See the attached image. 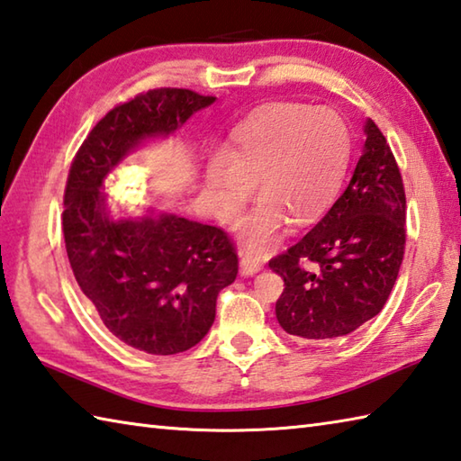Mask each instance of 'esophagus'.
Returning a JSON list of instances; mask_svg holds the SVG:
<instances>
[{
	"instance_id": "34e87169",
	"label": "esophagus",
	"mask_w": 461,
	"mask_h": 461,
	"mask_svg": "<svg viewBox=\"0 0 461 461\" xmlns=\"http://www.w3.org/2000/svg\"><path fill=\"white\" fill-rule=\"evenodd\" d=\"M263 265L257 257H250L247 253H240V275L242 276H253L255 273H258Z\"/></svg>"
}]
</instances>
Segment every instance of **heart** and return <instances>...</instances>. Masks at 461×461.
Wrapping results in <instances>:
<instances>
[{
  "label": "heart",
  "instance_id": "obj_1",
  "mask_svg": "<svg viewBox=\"0 0 461 461\" xmlns=\"http://www.w3.org/2000/svg\"><path fill=\"white\" fill-rule=\"evenodd\" d=\"M349 158V128L339 112L273 104L232 134L230 150L206 162V188L222 224H234L258 180L260 201L240 229L242 245L263 253L286 222L307 227L331 204Z\"/></svg>",
  "mask_w": 461,
  "mask_h": 461
}]
</instances>
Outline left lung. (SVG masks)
<instances>
[{"label": "left lung", "mask_w": 461, "mask_h": 461, "mask_svg": "<svg viewBox=\"0 0 461 461\" xmlns=\"http://www.w3.org/2000/svg\"><path fill=\"white\" fill-rule=\"evenodd\" d=\"M349 185L297 245L271 258L285 281L276 321L321 341L353 333L392 293L405 249V190L393 152L373 120Z\"/></svg>", "instance_id": "1"}]
</instances>
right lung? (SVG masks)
Returning a JSON list of instances; mask_svg holds the SVG:
<instances>
[{
    "instance_id": "right-lung-1",
    "label": "right lung",
    "mask_w": 461,
    "mask_h": 461,
    "mask_svg": "<svg viewBox=\"0 0 461 461\" xmlns=\"http://www.w3.org/2000/svg\"><path fill=\"white\" fill-rule=\"evenodd\" d=\"M214 100L182 88L136 95L94 126L69 168L62 214L69 265L102 323L138 351L175 355L201 341L239 258L227 232L211 224L152 208L116 219L102 190L130 152L175 134Z\"/></svg>"
}]
</instances>
